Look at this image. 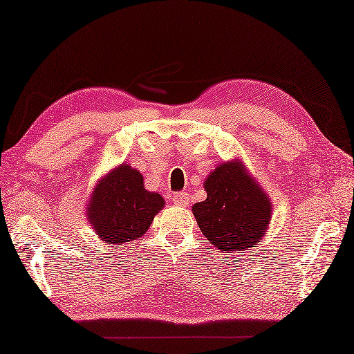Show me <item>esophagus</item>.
Here are the masks:
<instances>
[{"mask_svg":"<svg viewBox=\"0 0 354 354\" xmlns=\"http://www.w3.org/2000/svg\"><path fill=\"white\" fill-rule=\"evenodd\" d=\"M171 201L173 204L175 205H179V207H185L187 202H189V196H187L185 192H179V193H175L171 196Z\"/></svg>","mask_w":354,"mask_h":354,"instance_id":"obj_1","label":"esophagus"}]
</instances>
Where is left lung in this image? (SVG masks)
Masks as SVG:
<instances>
[{
    "label": "left lung",
    "instance_id": "obj_1",
    "mask_svg": "<svg viewBox=\"0 0 354 354\" xmlns=\"http://www.w3.org/2000/svg\"><path fill=\"white\" fill-rule=\"evenodd\" d=\"M204 189L207 199L192 212L207 242L225 252L257 245L268 230L272 205L245 165L237 160L217 165Z\"/></svg>",
    "mask_w": 354,
    "mask_h": 354
}]
</instances>
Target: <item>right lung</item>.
I'll return each mask as SVG.
<instances>
[{
  "mask_svg": "<svg viewBox=\"0 0 354 354\" xmlns=\"http://www.w3.org/2000/svg\"><path fill=\"white\" fill-rule=\"evenodd\" d=\"M162 207L161 194L145 189L141 173L122 164L97 183L86 216L103 243L123 245L146 234Z\"/></svg>",
  "mask_w": 354,
  "mask_h": 354,
  "instance_id": "1",
  "label": "right lung"
}]
</instances>
